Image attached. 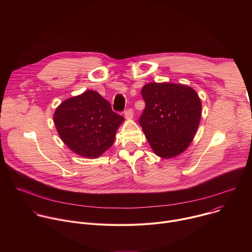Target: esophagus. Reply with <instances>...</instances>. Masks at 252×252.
<instances>
[{
    "mask_svg": "<svg viewBox=\"0 0 252 252\" xmlns=\"http://www.w3.org/2000/svg\"><path fill=\"white\" fill-rule=\"evenodd\" d=\"M125 117L126 119H132L133 117V111L131 109H127L125 111Z\"/></svg>",
    "mask_w": 252,
    "mask_h": 252,
    "instance_id": "esophagus-1",
    "label": "esophagus"
}]
</instances>
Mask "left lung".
I'll list each match as a JSON object with an SVG mask.
<instances>
[{
	"label": "left lung",
	"instance_id": "8db88e82",
	"mask_svg": "<svg viewBox=\"0 0 252 252\" xmlns=\"http://www.w3.org/2000/svg\"><path fill=\"white\" fill-rule=\"evenodd\" d=\"M146 107L138 119L155 154L169 158L182 154L197 130L201 102L194 90L170 83H150L141 89Z\"/></svg>",
	"mask_w": 252,
	"mask_h": 252
}]
</instances>
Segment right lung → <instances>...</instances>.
Listing matches in <instances>:
<instances>
[{
  "mask_svg": "<svg viewBox=\"0 0 252 252\" xmlns=\"http://www.w3.org/2000/svg\"><path fill=\"white\" fill-rule=\"evenodd\" d=\"M54 122L61 138L71 151L95 158L113 146L124 118L97 92L87 91L62 102Z\"/></svg>",
  "mask_w": 252,
  "mask_h": 252,
  "instance_id": "right-lung-1",
  "label": "right lung"
}]
</instances>
